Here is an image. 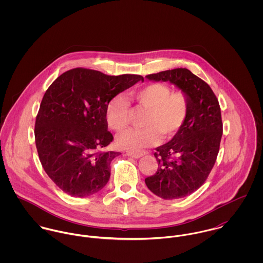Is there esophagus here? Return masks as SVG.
<instances>
[{"label": "esophagus", "instance_id": "1", "mask_svg": "<svg viewBox=\"0 0 263 263\" xmlns=\"http://www.w3.org/2000/svg\"><path fill=\"white\" fill-rule=\"evenodd\" d=\"M126 155L130 158H134V159H140L141 157H143V153H137V152H126Z\"/></svg>", "mask_w": 263, "mask_h": 263}]
</instances>
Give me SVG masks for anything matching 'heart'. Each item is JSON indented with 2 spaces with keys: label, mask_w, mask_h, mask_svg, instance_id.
I'll return each mask as SVG.
<instances>
[{
  "label": "heart",
  "mask_w": 263,
  "mask_h": 263,
  "mask_svg": "<svg viewBox=\"0 0 263 263\" xmlns=\"http://www.w3.org/2000/svg\"><path fill=\"white\" fill-rule=\"evenodd\" d=\"M129 98L137 106L146 110L143 128H129L119 134L116 145L123 150L138 152L154 145L159 137L168 140L184 125L189 113V98L183 91L171 92L168 85L152 83L129 92ZM129 104L118 94L106 106V121L110 128L122 130L128 124Z\"/></svg>",
  "instance_id": "heart-1"
}]
</instances>
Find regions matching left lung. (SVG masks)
Here are the masks:
<instances>
[{
  "instance_id": "1",
  "label": "left lung",
  "mask_w": 263,
  "mask_h": 263,
  "mask_svg": "<svg viewBox=\"0 0 263 263\" xmlns=\"http://www.w3.org/2000/svg\"><path fill=\"white\" fill-rule=\"evenodd\" d=\"M146 78L170 82L189 98L184 125L170 142L156 148L158 170L145 179L157 196L181 198L204 183L216 163L223 135L220 104L211 87L187 69L163 71Z\"/></svg>"
}]
</instances>
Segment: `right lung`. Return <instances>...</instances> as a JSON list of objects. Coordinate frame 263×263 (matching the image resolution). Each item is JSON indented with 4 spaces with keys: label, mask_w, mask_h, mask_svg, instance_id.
Listing matches in <instances>:
<instances>
[{
    "label": "right lung",
    "mask_w": 263,
    "mask_h": 263,
    "mask_svg": "<svg viewBox=\"0 0 263 263\" xmlns=\"http://www.w3.org/2000/svg\"><path fill=\"white\" fill-rule=\"evenodd\" d=\"M140 81V75L76 68L48 87L36 116L35 144L44 171L64 192L86 197L107 184L110 163L120 153L101 151L113 140L106 106Z\"/></svg>",
    "instance_id": "obj_1"
}]
</instances>
